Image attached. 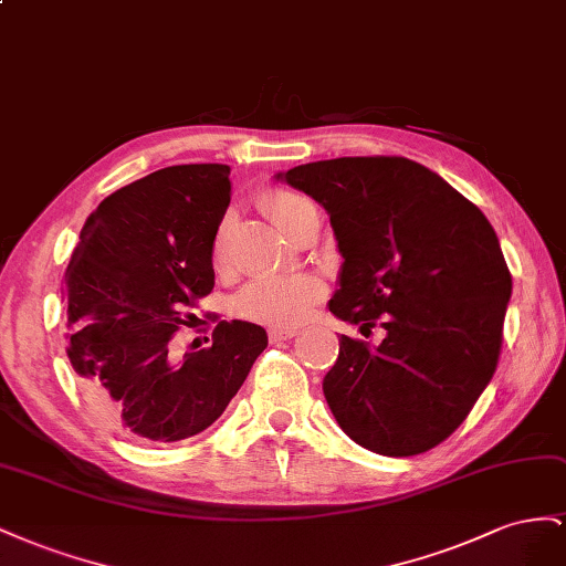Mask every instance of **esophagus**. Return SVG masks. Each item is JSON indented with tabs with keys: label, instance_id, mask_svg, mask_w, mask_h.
I'll list each match as a JSON object with an SVG mask.
<instances>
[{
	"label": "esophagus",
	"instance_id": "obj_1",
	"mask_svg": "<svg viewBox=\"0 0 566 566\" xmlns=\"http://www.w3.org/2000/svg\"><path fill=\"white\" fill-rule=\"evenodd\" d=\"M298 334L296 327H274L270 329L272 342H286V338H294Z\"/></svg>",
	"mask_w": 566,
	"mask_h": 566
}]
</instances>
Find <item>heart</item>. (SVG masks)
<instances>
[{"instance_id":"b5f03b06","label":"heart","mask_w":566,"mask_h":566,"mask_svg":"<svg viewBox=\"0 0 566 566\" xmlns=\"http://www.w3.org/2000/svg\"><path fill=\"white\" fill-rule=\"evenodd\" d=\"M268 216L277 228L289 234L298 218L308 211L311 203L294 193H274L265 201ZM224 228L218 230L213 241V263L222 261ZM322 296V282L313 274H286V277H265L251 282L237 298L241 317L261 322L270 327L296 325L311 311V305Z\"/></svg>"}]
</instances>
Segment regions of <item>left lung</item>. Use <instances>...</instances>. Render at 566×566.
Here are the masks:
<instances>
[{
    "mask_svg": "<svg viewBox=\"0 0 566 566\" xmlns=\"http://www.w3.org/2000/svg\"><path fill=\"white\" fill-rule=\"evenodd\" d=\"M325 208L344 263L334 317L386 329L338 338L322 381L350 439L389 458L453 433L486 389L512 294L495 230L441 175L400 156H344L277 172Z\"/></svg>",
    "mask_w": 566,
    "mask_h": 566,
    "instance_id": "1",
    "label": "left lung"
}]
</instances>
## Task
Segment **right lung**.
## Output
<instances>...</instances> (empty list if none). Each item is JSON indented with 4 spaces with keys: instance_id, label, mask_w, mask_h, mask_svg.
Here are the masks:
<instances>
[{
    "instance_id": "obj_1",
    "label": "right lung",
    "mask_w": 566,
    "mask_h": 566,
    "mask_svg": "<svg viewBox=\"0 0 566 566\" xmlns=\"http://www.w3.org/2000/svg\"><path fill=\"white\" fill-rule=\"evenodd\" d=\"M230 166L156 170L87 218L63 280L69 360L94 415L130 439L172 443L211 427L268 346L263 327L220 322L213 346L172 355L185 308L216 284L213 241Z\"/></svg>"
}]
</instances>
